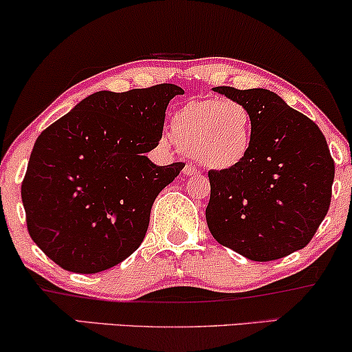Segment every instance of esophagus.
<instances>
[{
  "label": "esophagus",
  "mask_w": 352,
  "mask_h": 352,
  "mask_svg": "<svg viewBox=\"0 0 352 352\" xmlns=\"http://www.w3.org/2000/svg\"><path fill=\"white\" fill-rule=\"evenodd\" d=\"M182 173H184V176H194V175H199V168L190 165V163H187V165L184 166V170H182Z\"/></svg>",
  "instance_id": "obj_1"
}]
</instances>
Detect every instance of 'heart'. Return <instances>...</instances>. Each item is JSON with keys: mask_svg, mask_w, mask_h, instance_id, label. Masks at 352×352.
I'll return each mask as SVG.
<instances>
[{"mask_svg": "<svg viewBox=\"0 0 352 352\" xmlns=\"http://www.w3.org/2000/svg\"><path fill=\"white\" fill-rule=\"evenodd\" d=\"M173 137L202 165L228 170L248 158L254 121L244 103L230 98L190 100L171 118Z\"/></svg>", "mask_w": 352, "mask_h": 352, "instance_id": "b5f03b06", "label": "heart"}]
</instances>
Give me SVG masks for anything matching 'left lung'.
Masks as SVG:
<instances>
[{
  "mask_svg": "<svg viewBox=\"0 0 352 352\" xmlns=\"http://www.w3.org/2000/svg\"><path fill=\"white\" fill-rule=\"evenodd\" d=\"M213 92L244 103L252 147L239 165L208 171V230L245 258L270 262L305 248L331 200L335 162L322 131L267 89Z\"/></svg>",
  "mask_w": 352,
  "mask_h": 352,
  "instance_id": "obj_1",
  "label": "left lung"
}]
</instances>
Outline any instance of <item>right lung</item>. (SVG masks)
Segmentation results:
<instances>
[{
  "mask_svg": "<svg viewBox=\"0 0 352 352\" xmlns=\"http://www.w3.org/2000/svg\"><path fill=\"white\" fill-rule=\"evenodd\" d=\"M182 94L175 84L102 90L38 135L21 195L29 234L54 263L98 273L142 244L155 199L184 168L145 157L162 139L168 103Z\"/></svg>",
  "mask_w": 352,
  "mask_h": 352,
  "instance_id": "add662e5",
  "label": "right lung"
}]
</instances>
